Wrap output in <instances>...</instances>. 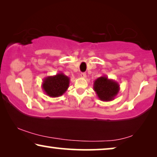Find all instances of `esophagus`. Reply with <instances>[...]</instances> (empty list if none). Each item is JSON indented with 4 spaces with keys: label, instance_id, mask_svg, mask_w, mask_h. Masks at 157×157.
Masks as SVG:
<instances>
[{
    "label": "esophagus",
    "instance_id": "esophagus-1",
    "mask_svg": "<svg viewBox=\"0 0 157 157\" xmlns=\"http://www.w3.org/2000/svg\"><path fill=\"white\" fill-rule=\"evenodd\" d=\"M80 76H81V78H86V73H81Z\"/></svg>",
    "mask_w": 157,
    "mask_h": 157
}]
</instances>
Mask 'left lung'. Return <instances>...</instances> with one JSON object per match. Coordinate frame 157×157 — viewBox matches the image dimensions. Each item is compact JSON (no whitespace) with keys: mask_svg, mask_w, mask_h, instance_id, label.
I'll return each mask as SVG.
<instances>
[{"mask_svg":"<svg viewBox=\"0 0 157 157\" xmlns=\"http://www.w3.org/2000/svg\"><path fill=\"white\" fill-rule=\"evenodd\" d=\"M93 88L98 98L103 101L114 99L120 90L119 83L109 78L105 75L94 81Z\"/></svg>","mask_w":157,"mask_h":157,"instance_id":"left-lung-1","label":"left lung"}]
</instances>
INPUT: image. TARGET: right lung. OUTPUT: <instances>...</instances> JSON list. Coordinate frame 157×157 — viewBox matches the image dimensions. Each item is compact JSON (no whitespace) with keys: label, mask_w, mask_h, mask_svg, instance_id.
<instances>
[{"label":"right lung","mask_w":157,"mask_h":157,"mask_svg":"<svg viewBox=\"0 0 157 157\" xmlns=\"http://www.w3.org/2000/svg\"><path fill=\"white\" fill-rule=\"evenodd\" d=\"M69 83L70 78L60 72L54 76L46 77L43 80L41 87L47 96L56 98L62 96L67 91Z\"/></svg>","instance_id":"1"}]
</instances>
